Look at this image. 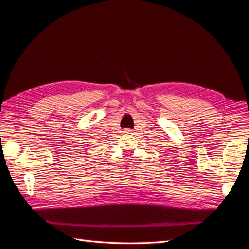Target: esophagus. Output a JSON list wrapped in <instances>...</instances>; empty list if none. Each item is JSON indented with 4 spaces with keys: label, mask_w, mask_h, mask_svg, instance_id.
Here are the masks:
<instances>
[{
    "label": "esophagus",
    "mask_w": 249,
    "mask_h": 249,
    "mask_svg": "<svg viewBox=\"0 0 249 249\" xmlns=\"http://www.w3.org/2000/svg\"><path fill=\"white\" fill-rule=\"evenodd\" d=\"M123 132L125 133V134H132V130H130V129H125V130H124Z\"/></svg>",
    "instance_id": "esophagus-1"
}]
</instances>
